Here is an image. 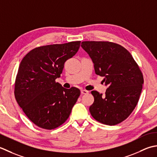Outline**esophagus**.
I'll use <instances>...</instances> for the list:
<instances>
[{"instance_id": "34e87169", "label": "esophagus", "mask_w": 157, "mask_h": 157, "mask_svg": "<svg viewBox=\"0 0 157 157\" xmlns=\"http://www.w3.org/2000/svg\"><path fill=\"white\" fill-rule=\"evenodd\" d=\"M81 94H87L88 93H89V91H87V90H85V89H82V90L81 91Z\"/></svg>"}]
</instances>
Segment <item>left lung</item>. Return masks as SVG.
<instances>
[{"mask_svg": "<svg viewBox=\"0 0 157 157\" xmlns=\"http://www.w3.org/2000/svg\"><path fill=\"white\" fill-rule=\"evenodd\" d=\"M81 47L92 59L95 74L104 76V95L92 91L89 107L98 122L115 125L125 120L136 108L144 84L143 75L128 51L108 41H83Z\"/></svg>", "mask_w": 157, "mask_h": 157, "instance_id": "obj_1", "label": "left lung"}]
</instances>
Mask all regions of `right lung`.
I'll use <instances>...</instances> for the list:
<instances>
[{"instance_id": "right-lung-1", "label": "right lung", "mask_w": 157, "mask_h": 157, "mask_svg": "<svg viewBox=\"0 0 157 157\" xmlns=\"http://www.w3.org/2000/svg\"><path fill=\"white\" fill-rule=\"evenodd\" d=\"M81 41L35 48L22 59L15 82V97L36 125L53 129L68 119L81 94L78 88H63L56 82L66 60L77 53Z\"/></svg>"}]
</instances>
